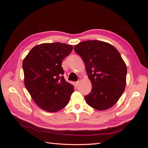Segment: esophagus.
<instances>
[{
    "label": "esophagus",
    "instance_id": "esophagus-1",
    "mask_svg": "<svg viewBox=\"0 0 148 148\" xmlns=\"http://www.w3.org/2000/svg\"><path fill=\"white\" fill-rule=\"evenodd\" d=\"M80 82H81V79H79L78 82H76V84H77V86H78V85H79V84L80 83Z\"/></svg>",
    "mask_w": 148,
    "mask_h": 148
}]
</instances>
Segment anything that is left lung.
Wrapping results in <instances>:
<instances>
[{"instance_id":"1","label":"left lung","mask_w":148,"mask_h":148,"mask_svg":"<svg viewBox=\"0 0 148 148\" xmlns=\"http://www.w3.org/2000/svg\"><path fill=\"white\" fill-rule=\"evenodd\" d=\"M85 64L92 84L88 104L98 110L110 109L122 96L126 86L127 69L120 53L111 44L97 40L79 42L74 48Z\"/></svg>"}]
</instances>
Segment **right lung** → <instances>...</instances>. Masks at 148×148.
Returning <instances> with one entry per match:
<instances>
[{"label":"right lung","mask_w":148,"mask_h":148,"mask_svg":"<svg viewBox=\"0 0 148 148\" xmlns=\"http://www.w3.org/2000/svg\"><path fill=\"white\" fill-rule=\"evenodd\" d=\"M72 50L69 44L43 43L34 46L24 59L25 87L41 109L56 112L68 104L74 88L65 81L62 62Z\"/></svg>","instance_id":"obj_1"}]
</instances>
